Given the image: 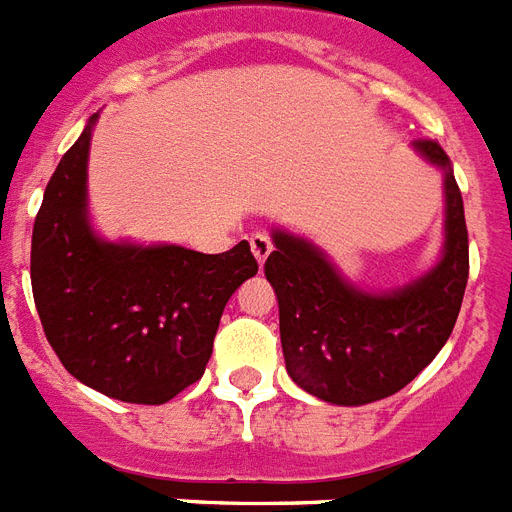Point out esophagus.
<instances>
[{"label":"esophagus","instance_id":"obj_1","mask_svg":"<svg viewBox=\"0 0 512 512\" xmlns=\"http://www.w3.org/2000/svg\"><path fill=\"white\" fill-rule=\"evenodd\" d=\"M249 249H252V255H255V260L260 265L265 263V257L270 255V249H273V242H270V236L268 234H252L249 236Z\"/></svg>","mask_w":512,"mask_h":512}]
</instances>
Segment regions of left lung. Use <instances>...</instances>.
Masks as SVG:
<instances>
[{"label":"left lung","mask_w":512,"mask_h":512,"mask_svg":"<svg viewBox=\"0 0 512 512\" xmlns=\"http://www.w3.org/2000/svg\"><path fill=\"white\" fill-rule=\"evenodd\" d=\"M444 173V249L439 263L394 292L357 289L313 242L273 228L265 278L278 297L286 373L331 405H368L400 392L450 339L468 284V228L450 157L413 141Z\"/></svg>","instance_id":"left-lung-1"}]
</instances>
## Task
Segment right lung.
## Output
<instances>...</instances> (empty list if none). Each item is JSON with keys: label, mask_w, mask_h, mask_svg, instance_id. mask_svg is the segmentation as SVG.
Returning <instances> with one entry per match:
<instances>
[{"label": "right lung", "mask_w": 512, "mask_h": 512, "mask_svg": "<svg viewBox=\"0 0 512 512\" xmlns=\"http://www.w3.org/2000/svg\"><path fill=\"white\" fill-rule=\"evenodd\" d=\"M94 120L62 155L33 223V302L70 376L112 400L162 405L202 378L223 307L257 260L247 242L202 255L94 234L86 207Z\"/></svg>", "instance_id": "add662e5"}]
</instances>
